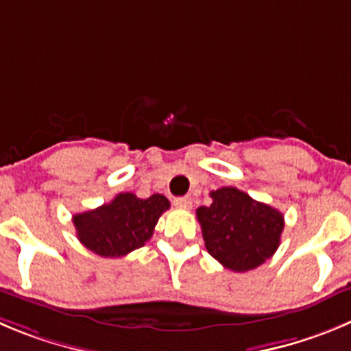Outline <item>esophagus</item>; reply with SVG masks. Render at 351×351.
<instances>
[{"mask_svg":"<svg viewBox=\"0 0 351 351\" xmlns=\"http://www.w3.org/2000/svg\"><path fill=\"white\" fill-rule=\"evenodd\" d=\"M173 204L180 209H191L192 208V199L191 197H176Z\"/></svg>","mask_w":351,"mask_h":351,"instance_id":"esophagus-1","label":"esophagus"}]
</instances>
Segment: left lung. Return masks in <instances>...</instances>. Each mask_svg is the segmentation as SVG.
Listing matches in <instances>:
<instances>
[{
  "mask_svg": "<svg viewBox=\"0 0 351 351\" xmlns=\"http://www.w3.org/2000/svg\"><path fill=\"white\" fill-rule=\"evenodd\" d=\"M211 206L197 208L208 253L234 271H247L274 256L280 244L284 216L235 186L211 192Z\"/></svg>",
  "mask_w": 351,
  "mask_h": 351,
  "instance_id": "8db88e82",
  "label": "left lung"
}]
</instances>
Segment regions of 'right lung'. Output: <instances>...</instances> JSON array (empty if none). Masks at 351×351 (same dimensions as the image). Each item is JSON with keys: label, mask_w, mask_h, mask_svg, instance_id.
<instances>
[{"label": "right lung", "mask_w": 351, "mask_h": 351, "mask_svg": "<svg viewBox=\"0 0 351 351\" xmlns=\"http://www.w3.org/2000/svg\"><path fill=\"white\" fill-rule=\"evenodd\" d=\"M166 209L169 201L165 195L140 199L123 192L100 208L74 215L72 221L86 250L104 258H121L152 237L157 220Z\"/></svg>", "instance_id": "right-lung-1"}]
</instances>
